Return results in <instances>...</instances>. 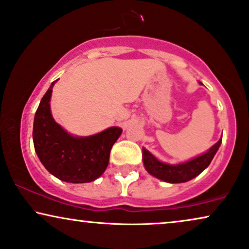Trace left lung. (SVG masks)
I'll return each mask as SVG.
<instances>
[{"instance_id": "1", "label": "left lung", "mask_w": 249, "mask_h": 249, "mask_svg": "<svg viewBox=\"0 0 249 249\" xmlns=\"http://www.w3.org/2000/svg\"><path fill=\"white\" fill-rule=\"evenodd\" d=\"M221 143L222 138L213 147H210L208 152L194 157L190 161L179 163V164H168V163L159 161L149 150L142 148V161L144 169L147 170L148 174L165 182L178 184V182L188 181L199 176L204 169L208 168Z\"/></svg>"}]
</instances>
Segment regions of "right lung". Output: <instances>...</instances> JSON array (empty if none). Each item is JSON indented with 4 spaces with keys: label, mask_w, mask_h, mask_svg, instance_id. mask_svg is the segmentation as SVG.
Segmentation results:
<instances>
[{
    "label": "right lung",
    "mask_w": 249,
    "mask_h": 249,
    "mask_svg": "<svg viewBox=\"0 0 249 249\" xmlns=\"http://www.w3.org/2000/svg\"><path fill=\"white\" fill-rule=\"evenodd\" d=\"M52 83L34 116V149L43 166L63 181L81 184L95 180L106 171L110 150L121 137L112 126L88 137H74L55 122L50 111Z\"/></svg>",
    "instance_id": "obj_1"
}]
</instances>
